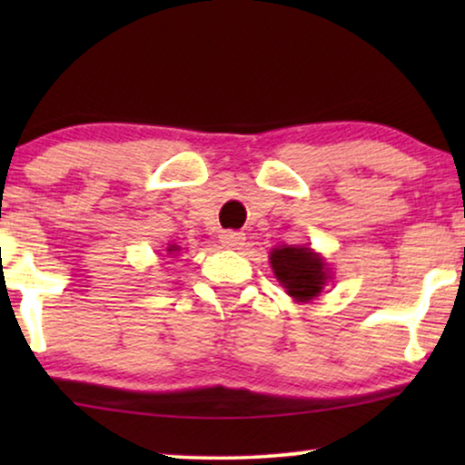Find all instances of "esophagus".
<instances>
[{
    "instance_id": "esophagus-1",
    "label": "esophagus",
    "mask_w": 465,
    "mask_h": 465,
    "mask_svg": "<svg viewBox=\"0 0 465 465\" xmlns=\"http://www.w3.org/2000/svg\"><path fill=\"white\" fill-rule=\"evenodd\" d=\"M220 243L228 247V250H241L245 245V234L239 231H226L220 234Z\"/></svg>"
}]
</instances>
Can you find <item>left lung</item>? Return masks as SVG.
<instances>
[{
    "mask_svg": "<svg viewBox=\"0 0 465 465\" xmlns=\"http://www.w3.org/2000/svg\"><path fill=\"white\" fill-rule=\"evenodd\" d=\"M271 266L277 282L298 302H309L322 294L330 269L320 253L304 245H282L271 252Z\"/></svg>",
    "mask_w": 465,
    "mask_h": 465,
    "instance_id": "1",
    "label": "left lung"
}]
</instances>
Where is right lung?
<instances>
[{"mask_svg":"<svg viewBox=\"0 0 465 465\" xmlns=\"http://www.w3.org/2000/svg\"><path fill=\"white\" fill-rule=\"evenodd\" d=\"M177 250H180V247H177V245H171L167 252H169V253H173V252H177Z\"/></svg>","mask_w":465,"mask_h":465,"instance_id":"add662e5","label":"right lung"}]
</instances>
